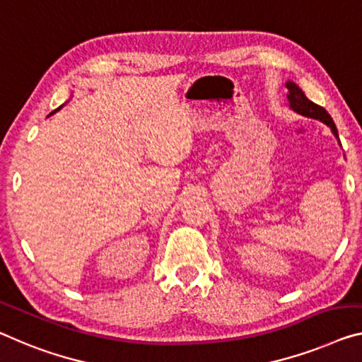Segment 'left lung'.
I'll return each mask as SVG.
<instances>
[{
  "instance_id": "obj_1",
  "label": "left lung",
  "mask_w": 362,
  "mask_h": 362,
  "mask_svg": "<svg viewBox=\"0 0 362 362\" xmlns=\"http://www.w3.org/2000/svg\"><path fill=\"white\" fill-rule=\"evenodd\" d=\"M285 86L288 88V93H286L288 107H290L293 111H296L298 115L305 116V118L322 121V123L330 127L333 136L338 139L337 126H335V123H333L332 116L325 111V108H322V107H319V105H315L314 102H310V100L304 95V92L301 90V88L294 84L293 81H288ZM338 142H340V139H338Z\"/></svg>"
}]
</instances>
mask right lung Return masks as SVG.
<instances>
[{"instance_id": "add662e5", "label": "right lung", "mask_w": 362, "mask_h": 362, "mask_svg": "<svg viewBox=\"0 0 362 362\" xmlns=\"http://www.w3.org/2000/svg\"><path fill=\"white\" fill-rule=\"evenodd\" d=\"M61 108H63V105H61V107H59V108H57V110H54V111H53V113H57V111H58V110H61ZM53 113H52V115H53Z\"/></svg>"}]
</instances>
